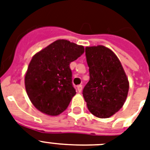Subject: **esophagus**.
<instances>
[{
    "label": "esophagus",
    "instance_id": "34e87169",
    "mask_svg": "<svg viewBox=\"0 0 150 150\" xmlns=\"http://www.w3.org/2000/svg\"><path fill=\"white\" fill-rule=\"evenodd\" d=\"M77 90H78V92H79V93H81V92H82V85H79V86H78Z\"/></svg>",
    "mask_w": 150,
    "mask_h": 150
}]
</instances>
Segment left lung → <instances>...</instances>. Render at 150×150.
<instances>
[{
  "label": "left lung",
  "instance_id": "1",
  "mask_svg": "<svg viewBox=\"0 0 150 150\" xmlns=\"http://www.w3.org/2000/svg\"><path fill=\"white\" fill-rule=\"evenodd\" d=\"M89 81L82 95L89 112L100 118L114 115L123 107L129 82L121 61L110 49L98 45L86 47Z\"/></svg>",
  "mask_w": 150,
  "mask_h": 150
}]
</instances>
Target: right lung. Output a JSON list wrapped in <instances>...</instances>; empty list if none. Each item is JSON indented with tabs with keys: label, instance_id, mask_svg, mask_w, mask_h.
I'll return each instance as SVG.
<instances>
[{
	"label": "right lung",
	"instance_id": "add662e5",
	"mask_svg": "<svg viewBox=\"0 0 150 150\" xmlns=\"http://www.w3.org/2000/svg\"><path fill=\"white\" fill-rule=\"evenodd\" d=\"M84 50L83 46L58 40L33 57L25 75V86L38 110L57 116L67 109L76 93L69 65Z\"/></svg>",
	"mask_w": 150,
	"mask_h": 150
}]
</instances>
